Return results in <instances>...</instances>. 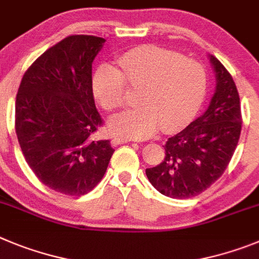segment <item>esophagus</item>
Returning <instances> with one entry per match:
<instances>
[{
	"label": "esophagus",
	"mask_w": 259,
	"mask_h": 259,
	"mask_svg": "<svg viewBox=\"0 0 259 259\" xmlns=\"http://www.w3.org/2000/svg\"><path fill=\"white\" fill-rule=\"evenodd\" d=\"M130 141H133V139L125 138V137H114V138L112 139V146L123 145V143H127L130 142Z\"/></svg>",
	"instance_id": "34e87169"
}]
</instances>
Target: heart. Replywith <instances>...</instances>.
<instances>
[{
	"label": "heart",
	"instance_id": "b5f03b06",
	"mask_svg": "<svg viewBox=\"0 0 259 259\" xmlns=\"http://www.w3.org/2000/svg\"><path fill=\"white\" fill-rule=\"evenodd\" d=\"M121 71L103 64L92 75V92L99 104L113 111L126 100V83L141 89L139 107L109 120L113 134L125 138H147L159 127L173 133L188 125L206 96L207 75L199 62L157 46H142L118 57Z\"/></svg>",
	"mask_w": 259,
	"mask_h": 259
}]
</instances>
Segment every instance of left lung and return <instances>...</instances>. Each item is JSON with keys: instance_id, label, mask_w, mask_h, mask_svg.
Listing matches in <instances>:
<instances>
[{"instance_id": "left-lung-1", "label": "left lung", "mask_w": 259, "mask_h": 259, "mask_svg": "<svg viewBox=\"0 0 259 259\" xmlns=\"http://www.w3.org/2000/svg\"><path fill=\"white\" fill-rule=\"evenodd\" d=\"M217 87L208 108L190 125L168 138L165 156L147 168L150 183L163 195L185 199L201 194L226 170L241 133L240 96L232 75L210 56Z\"/></svg>"}]
</instances>
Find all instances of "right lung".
<instances>
[{
  "mask_svg": "<svg viewBox=\"0 0 259 259\" xmlns=\"http://www.w3.org/2000/svg\"><path fill=\"white\" fill-rule=\"evenodd\" d=\"M105 40L71 35L49 48L22 78L15 133L27 164L55 192L80 197L104 176L114 150L94 141L103 120L92 94V62Z\"/></svg>",
  "mask_w": 259,
  "mask_h": 259,
  "instance_id": "add662e5",
  "label": "right lung"
}]
</instances>
